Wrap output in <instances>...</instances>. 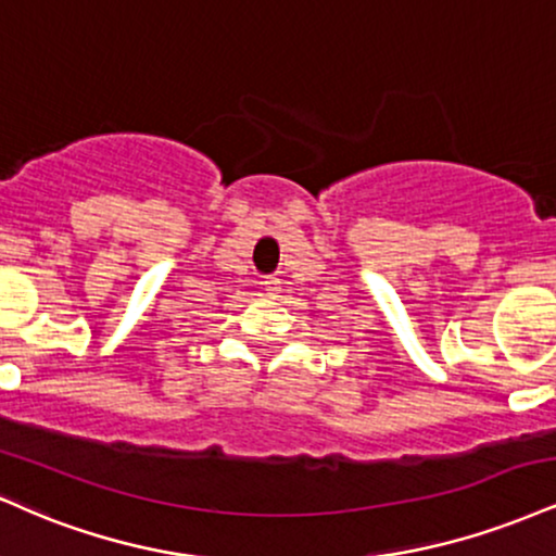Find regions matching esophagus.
I'll return each instance as SVG.
<instances>
[{
	"instance_id": "esophagus-1",
	"label": "esophagus",
	"mask_w": 556,
	"mask_h": 556,
	"mask_svg": "<svg viewBox=\"0 0 556 556\" xmlns=\"http://www.w3.org/2000/svg\"><path fill=\"white\" fill-rule=\"evenodd\" d=\"M261 285H264L266 295H277V292L282 290V279H279V277H266Z\"/></svg>"
}]
</instances>
